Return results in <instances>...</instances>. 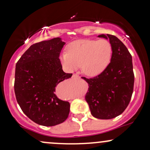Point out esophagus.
Masks as SVG:
<instances>
[{
  "instance_id": "1",
  "label": "esophagus",
  "mask_w": 150,
  "mask_h": 150,
  "mask_svg": "<svg viewBox=\"0 0 150 150\" xmlns=\"http://www.w3.org/2000/svg\"><path fill=\"white\" fill-rule=\"evenodd\" d=\"M73 78H78L79 75H77V74H73Z\"/></svg>"
}]
</instances>
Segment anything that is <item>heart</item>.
I'll return each instance as SVG.
<instances>
[{
	"instance_id": "heart-1",
	"label": "heart",
	"mask_w": 150,
	"mask_h": 150,
	"mask_svg": "<svg viewBox=\"0 0 150 150\" xmlns=\"http://www.w3.org/2000/svg\"><path fill=\"white\" fill-rule=\"evenodd\" d=\"M111 55L112 47L106 39H87L70 43L67 52L61 53L59 59L67 71H73L81 66L85 75L97 76L107 68Z\"/></svg>"
}]
</instances>
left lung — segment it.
<instances>
[{
  "instance_id": "1",
  "label": "left lung",
  "mask_w": 150,
  "mask_h": 150,
  "mask_svg": "<svg viewBox=\"0 0 150 150\" xmlns=\"http://www.w3.org/2000/svg\"><path fill=\"white\" fill-rule=\"evenodd\" d=\"M98 37L109 39L112 55L104 72L92 78L82 77L89 85L85 100L94 118L111 119L125 111L131 99L134 86L132 56L116 36L100 34Z\"/></svg>"
}]
</instances>
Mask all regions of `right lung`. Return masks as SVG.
Returning <instances> with one entry per match:
<instances>
[{
    "label": "right lung",
    "mask_w": 150,
    "mask_h": 150,
    "mask_svg": "<svg viewBox=\"0 0 150 150\" xmlns=\"http://www.w3.org/2000/svg\"><path fill=\"white\" fill-rule=\"evenodd\" d=\"M65 44L60 37L36 43L16 63L17 101L26 116L39 125L60 124L69 114L70 103L55 94L56 86L73 75L63 72L59 59Z\"/></svg>",
    "instance_id": "right-lung-1"
}]
</instances>
